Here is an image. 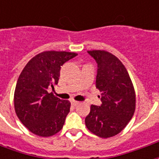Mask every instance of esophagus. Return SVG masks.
<instances>
[{
	"mask_svg": "<svg viewBox=\"0 0 159 159\" xmlns=\"http://www.w3.org/2000/svg\"><path fill=\"white\" fill-rule=\"evenodd\" d=\"M78 103H79V102H77V101H75V100H71V104H72L73 106H76Z\"/></svg>",
	"mask_w": 159,
	"mask_h": 159,
	"instance_id": "1",
	"label": "esophagus"
}]
</instances>
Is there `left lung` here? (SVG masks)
Segmentation results:
<instances>
[{"label":"left lung","mask_w":159,"mask_h":159,"mask_svg":"<svg viewBox=\"0 0 159 159\" xmlns=\"http://www.w3.org/2000/svg\"><path fill=\"white\" fill-rule=\"evenodd\" d=\"M88 53L98 63L96 87L102 92V104L90 106L85 125L90 132L108 139L121 132L132 118L135 89L128 71L117 57L105 50Z\"/></svg>","instance_id":"1"}]
</instances>
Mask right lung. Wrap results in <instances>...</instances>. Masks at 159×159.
<instances>
[{
    "mask_svg": "<svg viewBox=\"0 0 159 159\" xmlns=\"http://www.w3.org/2000/svg\"><path fill=\"white\" fill-rule=\"evenodd\" d=\"M77 56L66 51H44L26 64L16 84L15 111L32 133L47 138L59 132L70 112V102L48 93L58 84L63 63Z\"/></svg>",
    "mask_w": 159,
    "mask_h": 159,
    "instance_id": "obj_1",
    "label": "right lung"
}]
</instances>
